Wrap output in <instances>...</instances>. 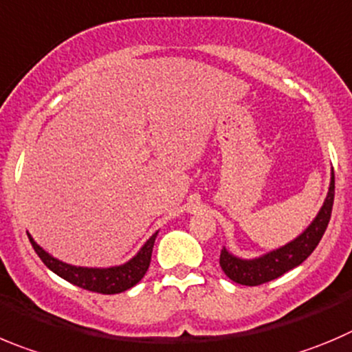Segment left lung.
Masks as SVG:
<instances>
[{
	"instance_id": "8db88e82",
	"label": "left lung",
	"mask_w": 352,
	"mask_h": 352,
	"mask_svg": "<svg viewBox=\"0 0 352 352\" xmlns=\"http://www.w3.org/2000/svg\"><path fill=\"white\" fill-rule=\"evenodd\" d=\"M335 196V177L331 170L330 187L328 195L324 198L323 206L320 208L314 221L311 222L302 234L292 239L287 245L267 252L255 258H239L228 252V248H222L221 252V267L226 272L229 280L234 283L246 285V287H257V285L267 283V281L280 278L281 274L288 272L290 269L300 265L305 258L309 257L318 246L320 239L323 238L324 231L328 228L331 215V206H333Z\"/></svg>"
}]
</instances>
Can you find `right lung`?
Here are the masks:
<instances>
[{
    "label": "right lung",
    "instance_id": "obj_1",
    "mask_svg": "<svg viewBox=\"0 0 352 352\" xmlns=\"http://www.w3.org/2000/svg\"><path fill=\"white\" fill-rule=\"evenodd\" d=\"M29 241H31L32 248L38 254V257L45 262L50 271L60 276L62 280L69 281V283L76 285V287L85 288V290L97 292V294L111 295V294H121V292L128 290V288L135 287L144 274L147 272L151 264V255H153V246L156 241L157 232H154L149 239L142 245L137 255L130 258L128 262L121 265H113V267H81V265L65 264V262L58 261V258L52 257L48 252H45L38 243L32 239L29 234Z\"/></svg>",
    "mask_w": 352,
    "mask_h": 352
}]
</instances>
